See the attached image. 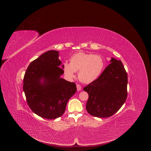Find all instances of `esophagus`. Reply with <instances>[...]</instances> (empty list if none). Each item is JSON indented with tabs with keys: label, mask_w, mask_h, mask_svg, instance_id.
I'll return each instance as SVG.
<instances>
[{
	"label": "esophagus",
	"mask_w": 151,
	"mask_h": 151,
	"mask_svg": "<svg viewBox=\"0 0 151 151\" xmlns=\"http://www.w3.org/2000/svg\"><path fill=\"white\" fill-rule=\"evenodd\" d=\"M76 88H77V91H80L81 90V87L79 84H77L76 85Z\"/></svg>",
	"instance_id": "esophagus-1"
}]
</instances>
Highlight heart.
<instances>
[{
  "instance_id": "obj_1",
  "label": "heart",
  "mask_w": 151,
  "mask_h": 151,
  "mask_svg": "<svg viewBox=\"0 0 151 151\" xmlns=\"http://www.w3.org/2000/svg\"><path fill=\"white\" fill-rule=\"evenodd\" d=\"M104 67V59L100 55L79 52L70 58V63H63V70L65 77L69 80L74 78L75 73L78 71L79 79L89 84L98 79Z\"/></svg>"
}]
</instances>
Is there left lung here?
<instances>
[{
  "mask_svg": "<svg viewBox=\"0 0 151 151\" xmlns=\"http://www.w3.org/2000/svg\"><path fill=\"white\" fill-rule=\"evenodd\" d=\"M110 62L98 79L83 88L89 95L86 111L94 116L114 114L127 97V75L122 62L111 58Z\"/></svg>",
  "mask_w": 151,
  "mask_h": 151,
  "instance_id": "left-lung-1",
  "label": "left lung"
}]
</instances>
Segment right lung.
<instances>
[{"mask_svg": "<svg viewBox=\"0 0 151 151\" xmlns=\"http://www.w3.org/2000/svg\"><path fill=\"white\" fill-rule=\"evenodd\" d=\"M59 52L43 53L30 63L24 77L23 91L29 108L48 119L63 115L69 99L77 91L75 83L60 78L64 72Z\"/></svg>", "mask_w": 151, "mask_h": 151, "instance_id": "add662e5", "label": "right lung"}]
</instances>
